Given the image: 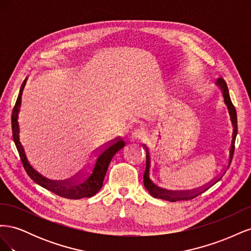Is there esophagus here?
<instances>
[{
    "instance_id": "34e87169",
    "label": "esophagus",
    "mask_w": 251,
    "mask_h": 251,
    "mask_svg": "<svg viewBox=\"0 0 251 251\" xmlns=\"http://www.w3.org/2000/svg\"><path fill=\"white\" fill-rule=\"evenodd\" d=\"M146 138H147L146 133H144L143 131H140V130L132 131L130 136H128V140H130L131 142H142L146 140Z\"/></svg>"
}]
</instances>
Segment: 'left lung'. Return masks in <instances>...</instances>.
Returning a JSON list of instances; mask_svg holds the SVG:
<instances>
[{
  "mask_svg": "<svg viewBox=\"0 0 251 251\" xmlns=\"http://www.w3.org/2000/svg\"><path fill=\"white\" fill-rule=\"evenodd\" d=\"M217 85L221 88L222 93H223V97H224V101L227 104V108H228L229 114H230V119L231 123L233 126V133H232V141H231V146H230V150H229V158L228 161H227V164L224 168L223 172L221 173V175L218 178H216L212 183H210L209 185H205L203 187L200 188H196V189H192V191H185V192H171L168 191V189H164L160 186L156 185L153 180H151V158H150V153L148 149L146 148V153H147V165H146V171H144L143 174V184L144 187L148 189V192L151 194V196H153L154 198H158V199H162V200H166L170 202H176V201H182V200H192L194 198H196L197 196L201 195L202 193H204L205 191L214 185L216 182H218L220 179H221L224 174L226 173L227 169L229 168V165L231 163L232 157H233V153H234V142H235V137H237L238 134V121H237V112H235V108L234 105L232 104L230 97H229V93H228V88H227L226 81L223 78H219L217 81Z\"/></svg>",
  "mask_w": 251,
  "mask_h": 251,
  "instance_id": "obj_1",
  "label": "left lung"
}]
</instances>
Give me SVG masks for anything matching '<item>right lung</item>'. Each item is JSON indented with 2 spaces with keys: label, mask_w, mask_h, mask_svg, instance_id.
Returning a JSON list of instances; mask_svg holds the SVG:
<instances>
[{
  "label": "right lung",
  "mask_w": 251,
  "mask_h": 251,
  "mask_svg": "<svg viewBox=\"0 0 251 251\" xmlns=\"http://www.w3.org/2000/svg\"><path fill=\"white\" fill-rule=\"evenodd\" d=\"M25 82L26 80L22 83L20 94L12 111V136L22 163L24 165V169L27 172L28 176L42 187L66 199L77 200L80 198H90V197L94 196L102 186L103 179L105 174H107L112 158L119 150L125 147L126 142L120 137L111 141L108 144V147H104V149L100 150L94 156L92 163L88 166L87 171L80 172L78 175H75L72 178L65 180H52L43 176L42 174L35 171L31 164L29 163L24 148H23V144L20 140V126L18 120Z\"/></svg>",
  "instance_id": "1"
}]
</instances>
